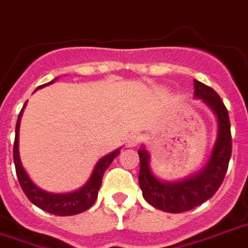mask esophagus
I'll return each mask as SVG.
<instances>
[{
  "label": "esophagus",
  "instance_id": "obj_1",
  "mask_svg": "<svg viewBox=\"0 0 248 248\" xmlns=\"http://www.w3.org/2000/svg\"><path fill=\"white\" fill-rule=\"evenodd\" d=\"M138 143H139L138 134H130V135H127L126 139H124V144H126V147H135Z\"/></svg>",
  "mask_w": 248,
  "mask_h": 248
}]
</instances>
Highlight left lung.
<instances>
[{
	"label": "left lung",
	"instance_id": "left-lung-1",
	"mask_svg": "<svg viewBox=\"0 0 248 248\" xmlns=\"http://www.w3.org/2000/svg\"><path fill=\"white\" fill-rule=\"evenodd\" d=\"M193 82V97L202 101L217 119V138L205 166L197 173L181 180H161L151 170V155L144 144L138 150L139 186L143 197L154 208L167 213L188 212L213 197L221 186L232 157V134L226 108L212 88L197 80Z\"/></svg>",
	"mask_w": 248,
	"mask_h": 248
}]
</instances>
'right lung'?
<instances>
[{"instance_id":"1","label":"right lung","mask_w":248,"mask_h":248,"mask_svg":"<svg viewBox=\"0 0 248 248\" xmlns=\"http://www.w3.org/2000/svg\"><path fill=\"white\" fill-rule=\"evenodd\" d=\"M58 78L47 82L45 85H40V87L36 88V91L40 89V88L51 85ZM26 104L27 101L25 102L21 113L18 115V119H16V140H14V150H13L16 177H18V181L21 184V188L27 196V199L30 200L34 205H36L38 208L43 209L45 212L55 214V216H75V214H78V213L85 212V210L91 208L97 200L104 173L108 170V167L111 164V161L114 160V157L118 156L121 148H117L113 152H110L105 156L101 157L100 160L97 161L94 168H93L91 177L78 190L68 192V193H52V192H47V190L42 189L34 181L31 180L26 170L22 166L21 156H19V126H21V118Z\"/></svg>"}]
</instances>
